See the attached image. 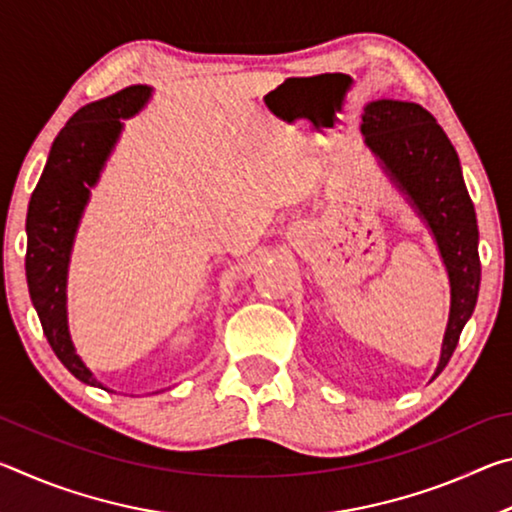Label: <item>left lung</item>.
Wrapping results in <instances>:
<instances>
[{"label":"left lung","mask_w":512,"mask_h":512,"mask_svg":"<svg viewBox=\"0 0 512 512\" xmlns=\"http://www.w3.org/2000/svg\"><path fill=\"white\" fill-rule=\"evenodd\" d=\"M361 133L381 167L429 225L443 257L452 305L436 368L452 359L479 298V228L461 162L443 128L418 103L379 99L363 108Z\"/></svg>","instance_id":"8db88e82"}]
</instances>
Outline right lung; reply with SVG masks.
<instances>
[{
  "mask_svg": "<svg viewBox=\"0 0 512 512\" xmlns=\"http://www.w3.org/2000/svg\"><path fill=\"white\" fill-rule=\"evenodd\" d=\"M149 85H131L76 110L51 144L27 212V282L51 350L83 384L101 386L81 361L67 327V264L81 214L103 164L121 135V119L151 99Z\"/></svg>",
  "mask_w": 512,
  "mask_h": 512,
  "instance_id": "1",
  "label": "right lung"
}]
</instances>
